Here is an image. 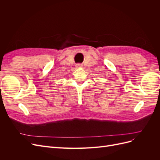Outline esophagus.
Wrapping results in <instances>:
<instances>
[{"label": "esophagus", "mask_w": 160, "mask_h": 160, "mask_svg": "<svg viewBox=\"0 0 160 160\" xmlns=\"http://www.w3.org/2000/svg\"><path fill=\"white\" fill-rule=\"evenodd\" d=\"M76 67H77V68H79V67H81V65H80V64H77V65H76Z\"/></svg>", "instance_id": "1"}]
</instances>
